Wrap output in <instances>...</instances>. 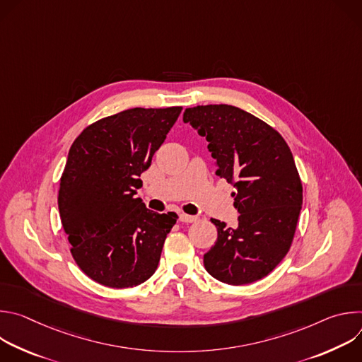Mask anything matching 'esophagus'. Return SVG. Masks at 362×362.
<instances>
[{"instance_id": "obj_1", "label": "esophagus", "mask_w": 362, "mask_h": 362, "mask_svg": "<svg viewBox=\"0 0 362 362\" xmlns=\"http://www.w3.org/2000/svg\"><path fill=\"white\" fill-rule=\"evenodd\" d=\"M197 221V216H190V215H186V214H182L180 215V222H185V223H193Z\"/></svg>"}]
</instances>
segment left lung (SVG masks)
Returning <instances> with one entry per match:
<instances>
[{"label": "left lung", "instance_id": "8db88e82", "mask_svg": "<svg viewBox=\"0 0 362 362\" xmlns=\"http://www.w3.org/2000/svg\"><path fill=\"white\" fill-rule=\"evenodd\" d=\"M183 122L209 141L216 175L236 189L238 226L211 219L218 239L203 264L214 278L246 285L271 274L288 253L302 206L289 146L269 124L228 105L186 109Z\"/></svg>", "mask_w": 362, "mask_h": 362}]
</instances>
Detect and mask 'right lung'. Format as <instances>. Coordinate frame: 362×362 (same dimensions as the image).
I'll return each instance as SVG.
<instances>
[{
  "label": "right lung",
  "mask_w": 362,
  "mask_h": 362,
  "mask_svg": "<svg viewBox=\"0 0 362 362\" xmlns=\"http://www.w3.org/2000/svg\"><path fill=\"white\" fill-rule=\"evenodd\" d=\"M180 112L129 109L90 124L70 147L60 218L76 264L101 285L137 286L158 269L177 215L148 211L134 194Z\"/></svg>",
  "instance_id": "obj_1"
}]
</instances>
